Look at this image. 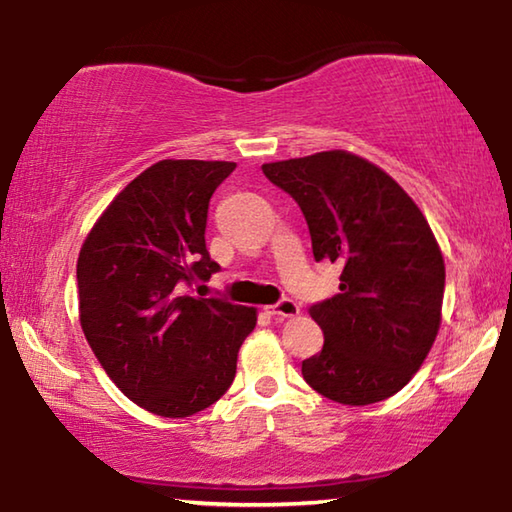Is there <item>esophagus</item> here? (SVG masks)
<instances>
[{
    "label": "esophagus",
    "mask_w": 512,
    "mask_h": 512,
    "mask_svg": "<svg viewBox=\"0 0 512 512\" xmlns=\"http://www.w3.org/2000/svg\"><path fill=\"white\" fill-rule=\"evenodd\" d=\"M269 314L273 316V319H278V321H282V319H294V316H298L300 314V307H298V303H294V300H280L278 305H271L269 307Z\"/></svg>",
    "instance_id": "esophagus-1"
}]
</instances>
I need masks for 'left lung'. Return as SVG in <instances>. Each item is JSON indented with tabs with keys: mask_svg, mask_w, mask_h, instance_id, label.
I'll list each match as a JSON object with an SVG mask.
<instances>
[{
	"mask_svg": "<svg viewBox=\"0 0 512 512\" xmlns=\"http://www.w3.org/2000/svg\"><path fill=\"white\" fill-rule=\"evenodd\" d=\"M262 170L303 209L316 262L342 264L339 294L310 307L326 339L303 360L305 383L344 405L389 399L442 323L444 257L431 225L394 177L348 150Z\"/></svg>",
	"mask_w": 512,
	"mask_h": 512,
	"instance_id": "1",
	"label": "left lung"
}]
</instances>
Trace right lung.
Instances as JSON below:
<instances>
[{
	"instance_id": "right-lung-1",
	"label": "right lung",
	"mask_w": 512,
	"mask_h": 512,
	"mask_svg": "<svg viewBox=\"0 0 512 512\" xmlns=\"http://www.w3.org/2000/svg\"><path fill=\"white\" fill-rule=\"evenodd\" d=\"M234 161L161 159L109 202L77 259L79 323L129 401L182 419L227 392L255 307L182 294L218 271L205 230L209 198Z\"/></svg>"
}]
</instances>
